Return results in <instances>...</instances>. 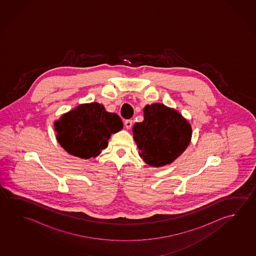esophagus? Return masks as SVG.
<instances>
[{
  "instance_id": "1",
  "label": "esophagus",
  "mask_w": 256,
  "mask_h": 256,
  "mask_svg": "<svg viewBox=\"0 0 256 256\" xmlns=\"http://www.w3.org/2000/svg\"><path fill=\"white\" fill-rule=\"evenodd\" d=\"M124 126H126V129H130L132 126V120H126L124 122Z\"/></svg>"
}]
</instances>
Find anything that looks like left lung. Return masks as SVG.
<instances>
[{
    "label": "left lung",
    "mask_w": 256,
    "mask_h": 256,
    "mask_svg": "<svg viewBox=\"0 0 256 256\" xmlns=\"http://www.w3.org/2000/svg\"><path fill=\"white\" fill-rule=\"evenodd\" d=\"M143 113V122L132 127L140 156L151 166L174 162L190 142V124L176 110L159 103L146 105Z\"/></svg>",
    "instance_id": "obj_1"
}]
</instances>
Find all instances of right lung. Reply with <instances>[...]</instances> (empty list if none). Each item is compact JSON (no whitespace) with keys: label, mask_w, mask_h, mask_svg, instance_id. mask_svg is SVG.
Instances as JSON below:
<instances>
[{"label":"right lung","mask_w":256,"mask_h":256,"mask_svg":"<svg viewBox=\"0 0 256 256\" xmlns=\"http://www.w3.org/2000/svg\"><path fill=\"white\" fill-rule=\"evenodd\" d=\"M122 127L118 114L106 112L96 102L78 106L55 122L61 146L69 154L84 159L100 154L111 135Z\"/></svg>","instance_id":"right-lung-1"}]
</instances>
